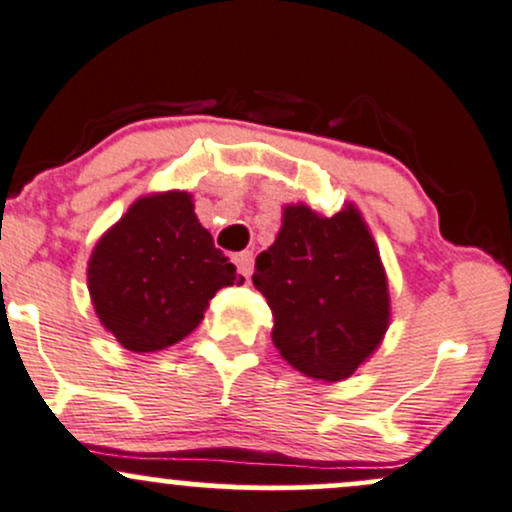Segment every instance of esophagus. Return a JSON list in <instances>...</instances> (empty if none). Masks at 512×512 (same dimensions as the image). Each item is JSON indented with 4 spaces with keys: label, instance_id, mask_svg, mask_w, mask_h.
Wrapping results in <instances>:
<instances>
[{
    "label": "esophagus",
    "instance_id": "1",
    "mask_svg": "<svg viewBox=\"0 0 512 512\" xmlns=\"http://www.w3.org/2000/svg\"><path fill=\"white\" fill-rule=\"evenodd\" d=\"M235 260V267H238V272L242 274V277H250L252 272V252L250 250H242L238 252V255L233 257Z\"/></svg>",
    "mask_w": 512,
    "mask_h": 512
}]
</instances>
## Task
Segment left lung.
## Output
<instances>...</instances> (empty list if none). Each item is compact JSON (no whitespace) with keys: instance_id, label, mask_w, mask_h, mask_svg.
Listing matches in <instances>:
<instances>
[{"instance_id":"8db88e82","label":"left lung","mask_w":512,"mask_h":512,"mask_svg":"<svg viewBox=\"0 0 512 512\" xmlns=\"http://www.w3.org/2000/svg\"><path fill=\"white\" fill-rule=\"evenodd\" d=\"M252 284L272 309L274 348L309 378H348L383 341L387 279L353 206L331 218L284 208L282 230L257 255Z\"/></svg>"}]
</instances>
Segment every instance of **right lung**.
<instances>
[{
  "instance_id": "obj_1",
  "label": "right lung",
  "mask_w": 512,
  "mask_h": 512,
  "mask_svg": "<svg viewBox=\"0 0 512 512\" xmlns=\"http://www.w3.org/2000/svg\"><path fill=\"white\" fill-rule=\"evenodd\" d=\"M242 282L181 191L139 198L102 235L88 267L98 319L134 353L174 346L201 324L220 287Z\"/></svg>"
}]
</instances>
